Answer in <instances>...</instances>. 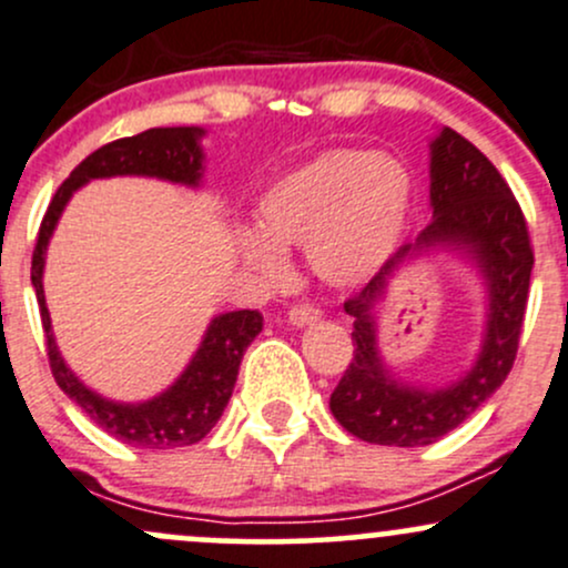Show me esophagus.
Instances as JSON below:
<instances>
[{"instance_id":"esophagus-1","label":"esophagus","mask_w":568,"mask_h":568,"mask_svg":"<svg viewBox=\"0 0 568 568\" xmlns=\"http://www.w3.org/2000/svg\"><path fill=\"white\" fill-rule=\"evenodd\" d=\"M317 317H321V310L310 302H298L288 310V321L294 323V326H310V323H315Z\"/></svg>"}]
</instances>
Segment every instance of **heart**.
Returning <instances> with one entry per match:
<instances>
[{
    "label": "heart",
    "instance_id": "1",
    "mask_svg": "<svg viewBox=\"0 0 568 568\" xmlns=\"http://www.w3.org/2000/svg\"><path fill=\"white\" fill-rule=\"evenodd\" d=\"M409 207V174L390 155L334 148L272 185L261 199V229L240 245L261 277L283 283V245L310 247L315 270L334 283H358L394 253Z\"/></svg>",
    "mask_w": 568,
    "mask_h": 568
}]
</instances>
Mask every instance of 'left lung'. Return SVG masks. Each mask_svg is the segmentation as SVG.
Returning a JSON list of instances; mask_svg holds the SVG:
<instances>
[{
	"label": "left lung",
	"mask_w": 568,
	"mask_h": 568,
	"mask_svg": "<svg viewBox=\"0 0 568 568\" xmlns=\"http://www.w3.org/2000/svg\"><path fill=\"white\" fill-rule=\"evenodd\" d=\"M434 221L415 245H404L345 302L353 317V358L332 394V413L345 432L369 445L420 447L458 428L504 383L520 345L534 247L528 223L501 172L453 129L432 142ZM436 244L469 252L489 280L491 315L478 364L445 392L398 386L376 353L371 304L404 254Z\"/></svg>",
	"instance_id": "obj_1"
}]
</instances>
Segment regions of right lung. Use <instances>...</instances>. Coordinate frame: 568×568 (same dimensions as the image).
Segmentation results:
<instances>
[{
  "label": "right lung",
  "instance_id": "right-lung-1",
  "mask_svg": "<svg viewBox=\"0 0 568 568\" xmlns=\"http://www.w3.org/2000/svg\"><path fill=\"white\" fill-rule=\"evenodd\" d=\"M202 134V129L196 126L148 129L142 134L108 142L99 151L85 155L48 204V213L40 223V234H37L34 255H31V285H34L37 304H40L53 379L72 402L83 407V413L99 428L121 439L123 445L142 447V450H172V447L196 445L199 439L210 434V428L215 426L217 417L226 409L229 398H232L240 361L247 345L258 336L264 317L255 310L217 315L210 323L207 336L193 355L189 369L180 375L170 390L145 404L108 402L72 375L70 366L59 355V347H55L51 315L45 307V291H42L45 247L72 191L93 178L148 174V178L196 185L202 178V148H199Z\"/></svg>",
  "mask_w": 568,
  "mask_h": 568
}]
</instances>
